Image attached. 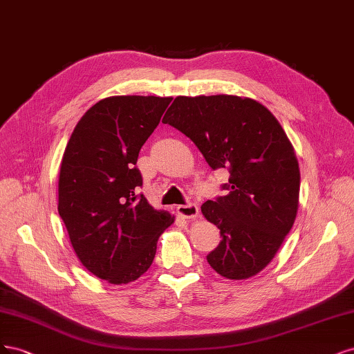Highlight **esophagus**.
Returning a JSON list of instances; mask_svg holds the SVG:
<instances>
[{"mask_svg": "<svg viewBox=\"0 0 354 354\" xmlns=\"http://www.w3.org/2000/svg\"><path fill=\"white\" fill-rule=\"evenodd\" d=\"M176 212H178L180 218H184V219L198 218V206H196V204H185V206H178Z\"/></svg>", "mask_w": 354, "mask_h": 354, "instance_id": "esophagus-1", "label": "esophagus"}]
</instances>
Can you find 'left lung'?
Masks as SVG:
<instances>
[{
    "label": "left lung",
    "mask_w": 354,
    "mask_h": 354,
    "mask_svg": "<svg viewBox=\"0 0 354 354\" xmlns=\"http://www.w3.org/2000/svg\"><path fill=\"white\" fill-rule=\"evenodd\" d=\"M163 123L185 133L212 169L230 170V194L206 201L201 213L221 230L207 256L226 279L263 270L291 231L299 210L300 169L277 118L259 101L238 95L175 98Z\"/></svg>",
    "instance_id": "8db88e82"
}]
</instances>
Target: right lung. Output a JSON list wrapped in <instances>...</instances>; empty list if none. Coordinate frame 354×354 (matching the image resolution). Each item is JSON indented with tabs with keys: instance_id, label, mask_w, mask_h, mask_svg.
<instances>
[{
	"instance_id": "add662e5",
	"label": "right lung",
	"mask_w": 354,
	"mask_h": 354,
	"mask_svg": "<svg viewBox=\"0 0 354 354\" xmlns=\"http://www.w3.org/2000/svg\"><path fill=\"white\" fill-rule=\"evenodd\" d=\"M170 101L154 95L98 101L77 122L62 158L59 214L81 263L110 283L144 275L158 236L175 222L138 194L142 176L135 167Z\"/></svg>"
}]
</instances>
